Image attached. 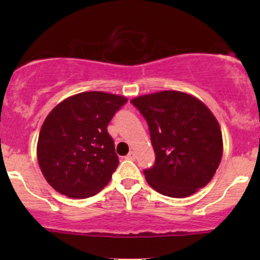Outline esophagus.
Listing matches in <instances>:
<instances>
[{
    "instance_id": "obj_1",
    "label": "esophagus",
    "mask_w": 260,
    "mask_h": 260,
    "mask_svg": "<svg viewBox=\"0 0 260 260\" xmlns=\"http://www.w3.org/2000/svg\"><path fill=\"white\" fill-rule=\"evenodd\" d=\"M127 159H129V160L136 159V153H134V151H129L127 155Z\"/></svg>"
}]
</instances>
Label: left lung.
<instances>
[{
    "label": "left lung",
    "instance_id": "left-lung-1",
    "mask_svg": "<svg viewBox=\"0 0 260 260\" xmlns=\"http://www.w3.org/2000/svg\"><path fill=\"white\" fill-rule=\"evenodd\" d=\"M131 103L147 121L155 162L144 170L156 192L184 198L205 187L222 156V134L201 100L182 91L143 95Z\"/></svg>",
    "mask_w": 260,
    "mask_h": 260
}]
</instances>
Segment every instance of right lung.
Instances as JSON below:
<instances>
[{
    "label": "right lung",
    "mask_w": 260,
    "mask_h": 260,
    "mask_svg": "<svg viewBox=\"0 0 260 260\" xmlns=\"http://www.w3.org/2000/svg\"><path fill=\"white\" fill-rule=\"evenodd\" d=\"M127 99L85 91L59 103L44 121L38 161L53 189L70 198H89L111 180L118 166L107 126Z\"/></svg>",
    "instance_id": "right-lung-1"
}]
</instances>
